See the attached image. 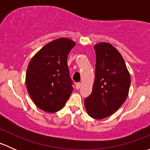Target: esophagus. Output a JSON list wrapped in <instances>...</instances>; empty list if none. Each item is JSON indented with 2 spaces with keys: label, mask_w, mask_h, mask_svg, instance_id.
Instances as JSON below:
<instances>
[{
  "label": "esophagus",
  "mask_w": 150,
  "mask_h": 150,
  "mask_svg": "<svg viewBox=\"0 0 150 150\" xmlns=\"http://www.w3.org/2000/svg\"><path fill=\"white\" fill-rule=\"evenodd\" d=\"M81 83H76V85H75V88H76L77 90H78V89L81 88Z\"/></svg>",
  "instance_id": "esophagus-1"
}]
</instances>
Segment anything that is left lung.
I'll return each mask as SVG.
<instances>
[{
    "instance_id": "obj_1",
    "label": "left lung",
    "mask_w": 150,
    "mask_h": 150,
    "mask_svg": "<svg viewBox=\"0 0 150 150\" xmlns=\"http://www.w3.org/2000/svg\"><path fill=\"white\" fill-rule=\"evenodd\" d=\"M95 79L92 93L84 101L88 115L101 120L115 112L126 100L131 76L122 55L105 42L94 45Z\"/></svg>"
}]
</instances>
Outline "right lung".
<instances>
[{"label":"right lung","mask_w":150,"mask_h":150,"mask_svg":"<svg viewBox=\"0 0 150 150\" xmlns=\"http://www.w3.org/2000/svg\"><path fill=\"white\" fill-rule=\"evenodd\" d=\"M75 42L67 38L52 40L31 59L26 72V87L39 109L59 111L73 90L68 69L67 56Z\"/></svg>","instance_id":"1"}]
</instances>
